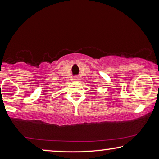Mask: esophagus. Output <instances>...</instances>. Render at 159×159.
<instances>
[{"mask_svg": "<svg viewBox=\"0 0 159 159\" xmlns=\"http://www.w3.org/2000/svg\"><path fill=\"white\" fill-rule=\"evenodd\" d=\"M74 80H75V81H79V80H80V77L79 76H75Z\"/></svg>", "mask_w": 159, "mask_h": 159, "instance_id": "1", "label": "esophagus"}]
</instances>
